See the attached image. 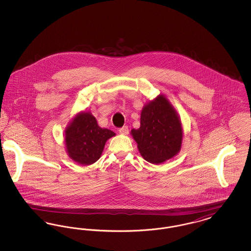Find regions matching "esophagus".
I'll use <instances>...</instances> for the list:
<instances>
[{
  "label": "esophagus",
  "mask_w": 251,
  "mask_h": 251,
  "mask_svg": "<svg viewBox=\"0 0 251 251\" xmlns=\"http://www.w3.org/2000/svg\"><path fill=\"white\" fill-rule=\"evenodd\" d=\"M120 134H123V135H127L128 133H129V128H128V126H123L122 128H120Z\"/></svg>",
  "instance_id": "obj_1"
}]
</instances>
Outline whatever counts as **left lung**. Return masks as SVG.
<instances>
[{"mask_svg": "<svg viewBox=\"0 0 251 251\" xmlns=\"http://www.w3.org/2000/svg\"><path fill=\"white\" fill-rule=\"evenodd\" d=\"M131 134L144 159L159 165L179 153L183 130L177 111L160 94L144 105L140 127L132 129Z\"/></svg>", "mask_w": 251, "mask_h": 251, "instance_id": "1", "label": "left lung"}]
</instances>
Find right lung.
I'll return each mask as SVG.
<instances>
[{
	"instance_id": "add662e5",
	"label": "right lung",
	"mask_w": 251,
	"mask_h": 251,
	"mask_svg": "<svg viewBox=\"0 0 251 251\" xmlns=\"http://www.w3.org/2000/svg\"><path fill=\"white\" fill-rule=\"evenodd\" d=\"M116 133L98 125L90 112H79L65 130V146L69 157L82 166L97 162L109 138Z\"/></svg>"
}]
</instances>
